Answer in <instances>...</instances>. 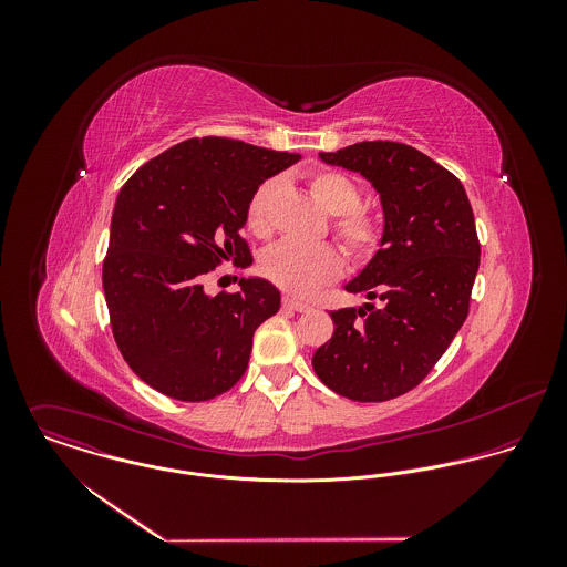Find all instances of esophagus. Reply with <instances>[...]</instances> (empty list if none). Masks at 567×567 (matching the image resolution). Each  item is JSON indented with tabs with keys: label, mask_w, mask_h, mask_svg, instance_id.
I'll use <instances>...</instances> for the list:
<instances>
[{
	"label": "esophagus",
	"mask_w": 567,
	"mask_h": 567,
	"mask_svg": "<svg viewBox=\"0 0 567 567\" xmlns=\"http://www.w3.org/2000/svg\"><path fill=\"white\" fill-rule=\"evenodd\" d=\"M281 303H284V308H290V310H295V312H308V310H310L308 303L297 301V299H292V297H284Z\"/></svg>",
	"instance_id": "34e87169"
}]
</instances>
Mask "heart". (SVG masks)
<instances>
[{"mask_svg": "<svg viewBox=\"0 0 567 567\" xmlns=\"http://www.w3.org/2000/svg\"><path fill=\"white\" fill-rule=\"evenodd\" d=\"M308 187L312 198L329 216H333L331 234L342 250L358 264L373 259L384 243V220L369 207L360 205L362 196L355 181L338 169L319 167L308 176ZM279 189V178H266L252 192L246 205V227L252 236H270V216ZM259 268L264 277L284 292L308 299L342 275V257L329 244L301 246L281 243L264 252Z\"/></svg>", "mask_w": 567, "mask_h": 567, "instance_id": "heart-1", "label": "heart"}]
</instances>
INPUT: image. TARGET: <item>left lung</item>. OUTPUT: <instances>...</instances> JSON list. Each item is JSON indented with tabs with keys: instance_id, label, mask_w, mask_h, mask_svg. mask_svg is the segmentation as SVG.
<instances>
[{
	"instance_id": "1",
	"label": "left lung",
	"mask_w": 567,
	"mask_h": 567,
	"mask_svg": "<svg viewBox=\"0 0 567 567\" xmlns=\"http://www.w3.org/2000/svg\"><path fill=\"white\" fill-rule=\"evenodd\" d=\"M321 159L380 192L384 243L347 290L382 306L333 310V336L312 367L347 400L389 402L421 384L470 315L481 266L474 212L450 169L400 142H360Z\"/></svg>"
}]
</instances>
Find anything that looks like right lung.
Masks as SVG:
<instances>
[{"instance_id":"1","label":"right lung","mask_w":567,"mask_h":567,"mask_svg":"<svg viewBox=\"0 0 567 567\" xmlns=\"http://www.w3.org/2000/svg\"><path fill=\"white\" fill-rule=\"evenodd\" d=\"M301 159L227 137H192L144 163L120 189L102 286L113 338L140 380L181 402H207L243 378L252 333L281 306L266 279L207 295L227 259L250 264L246 205Z\"/></svg>"}]
</instances>
